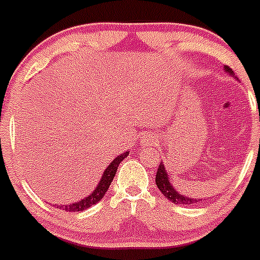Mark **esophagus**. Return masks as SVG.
Wrapping results in <instances>:
<instances>
[{
	"mask_svg": "<svg viewBox=\"0 0 260 260\" xmlns=\"http://www.w3.org/2000/svg\"><path fill=\"white\" fill-rule=\"evenodd\" d=\"M153 142V137L151 134L144 135V139H143V143H146V144H149V143Z\"/></svg>",
	"mask_w": 260,
	"mask_h": 260,
	"instance_id": "obj_1",
	"label": "esophagus"
}]
</instances>
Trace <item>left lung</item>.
<instances>
[{
  "mask_svg": "<svg viewBox=\"0 0 260 260\" xmlns=\"http://www.w3.org/2000/svg\"><path fill=\"white\" fill-rule=\"evenodd\" d=\"M225 70L230 73H232V70L230 67H225ZM156 184L158 187V189L164 193V196L168 200H170L174 204H183V205H194L199 201H201L200 199H188V197H184L183 194L178 193L177 190L174 189V187L171 185V183L169 182V178L166 175L165 166L162 165V162L159 164L158 170L156 173Z\"/></svg>",
  "mask_w": 260,
  "mask_h": 260,
  "instance_id": "obj_1",
  "label": "left lung"
}]
</instances>
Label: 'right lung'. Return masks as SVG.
<instances>
[{
  "label": "right lung",
  "instance_id": "1",
  "mask_svg": "<svg viewBox=\"0 0 260 260\" xmlns=\"http://www.w3.org/2000/svg\"><path fill=\"white\" fill-rule=\"evenodd\" d=\"M127 154H128V152H126V153L121 154V156H117V158H114L113 161H112L111 165H109L108 168L106 169V171H104L103 177H102V180L99 182L98 187L95 188V190L92 192L91 194H90L89 197H86V199H83L82 201H78V202H76V204H72V205H59V206L56 205V206L64 211H71V213H73V211L86 210V209H89L90 206H92L94 204H96L98 201H101V200L103 199L104 194H106V192H107V189L109 188V185H111L114 175H116V171H117L118 165H120L121 161H122V159L125 158Z\"/></svg>",
  "mask_w": 260,
  "mask_h": 260
}]
</instances>
